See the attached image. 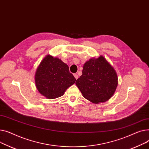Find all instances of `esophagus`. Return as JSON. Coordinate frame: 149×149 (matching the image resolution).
Instances as JSON below:
<instances>
[{
    "label": "esophagus",
    "instance_id": "obj_1",
    "mask_svg": "<svg viewBox=\"0 0 149 149\" xmlns=\"http://www.w3.org/2000/svg\"><path fill=\"white\" fill-rule=\"evenodd\" d=\"M73 75H74V77H75L76 79H77L78 78V76H77V74H74Z\"/></svg>",
    "mask_w": 149,
    "mask_h": 149
}]
</instances>
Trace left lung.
I'll return each mask as SVG.
<instances>
[{"instance_id":"obj_1","label":"left lung","mask_w":149,"mask_h":149,"mask_svg":"<svg viewBox=\"0 0 149 149\" xmlns=\"http://www.w3.org/2000/svg\"><path fill=\"white\" fill-rule=\"evenodd\" d=\"M76 85L86 99L97 104L112 97L118 85V77L113 67L100 55L84 64L82 74Z\"/></svg>"}]
</instances>
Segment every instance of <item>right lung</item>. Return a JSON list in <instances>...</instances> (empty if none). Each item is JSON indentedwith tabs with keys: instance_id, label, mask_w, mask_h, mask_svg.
<instances>
[{
	"instance_id": "obj_1",
	"label": "right lung",
	"mask_w": 149,
	"mask_h": 149,
	"mask_svg": "<svg viewBox=\"0 0 149 149\" xmlns=\"http://www.w3.org/2000/svg\"><path fill=\"white\" fill-rule=\"evenodd\" d=\"M75 81L76 79L69 72L68 66L58 58L50 55L41 61L35 74L36 88L49 99L63 95Z\"/></svg>"
}]
</instances>
